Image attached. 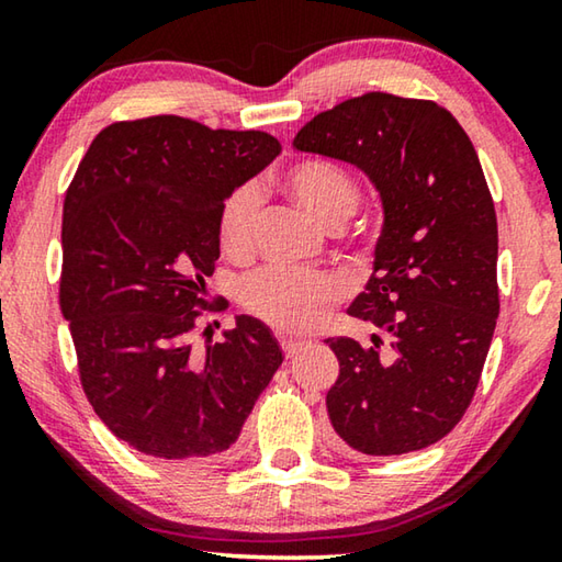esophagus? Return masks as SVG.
Masks as SVG:
<instances>
[{
	"label": "esophagus",
	"mask_w": 562,
	"mask_h": 562,
	"mask_svg": "<svg viewBox=\"0 0 562 562\" xmlns=\"http://www.w3.org/2000/svg\"><path fill=\"white\" fill-rule=\"evenodd\" d=\"M307 345V341H302V339H292V337H282L280 339V347H282V351H284V357H294L297 355V351Z\"/></svg>",
	"instance_id": "1"
}]
</instances>
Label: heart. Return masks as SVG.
<instances>
[{"mask_svg": "<svg viewBox=\"0 0 562 562\" xmlns=\"http://www.w3.org/2000/svg\"><path fill=\"white\" fill-rule=\"evenodd\" d=\"M288 193L325 227H339L355 213L359 186L347 168L329 158H302L284 170ZM260 215V195L255 186L235 188L217 213V240L223 252L245 255L252 245ZM341 297L335 274L312 270L262 268L240 282L243 307L265 325L282 331L312 329Z\"/></svg>", "mask_w": 562, "mask_h": 562, "instance_id": "obj_1", "label": "heart"}]
</instances>
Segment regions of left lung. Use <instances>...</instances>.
<instances>
[{
  "instance_id": "obj_1",
  "label": "left lung",
  "mask_w": 562,
  "mask_h": 562,
  "mask_svg": "<svg viewBox=\"0 0 562 562\" xmlns=\"http://www.w3.org/2000/svg\"><path fill=\"white\" fill-rule=\"evenodd\" d=\"M292 146L364 170L384 205L374 272L347 310L379 335L327 339L339 361L329 422L367 456L426 449L469 408L501 310L481 160L451 111L382 91L317 113Z\"/></svg>"
}]
</instances>
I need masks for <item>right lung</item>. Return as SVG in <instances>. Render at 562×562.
<instances>
[{
	"mask_svg": "<svg viewBox=\"0 0 562 562\" xmlns=\"http://www.w3.org/2000/svg\"><path fill=\"white\" fill-rule=\"evenodd\" d=\"M278 154L265 131L150 116L111 123L76 168L59 304L83 394L131 449L164 461L227 451L282 364L255 317L240 315L205 349L193 341L213 312L205 278L221 258V205Z\"/></svg>",
	"mask_w": 562,
	"mask_h": 562,
	"instance_id": "obj_1",
	"label": "right lung"
}]
</instances>
